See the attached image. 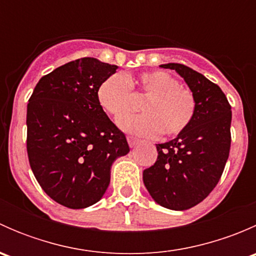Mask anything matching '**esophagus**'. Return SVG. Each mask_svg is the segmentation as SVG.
<instances>
[{
  "label": "esophagus",
  "mask_w": 256,
  "mask_h": 256,
  "mask_svg": "<svg viewBox=\"0 0 256 256\" xmlns=\"http://www.w3.org/2000/svg\"><path fill=\"white\" fill-rule=\"evenodd\" d=\"M128 142L130 144V147H136L138 144H140V141L135 138H128Z\"/></svg>",
  "instance_id": "esophagus-1"
}]
</instances>
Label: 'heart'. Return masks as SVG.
<instances>
[{"instance_id": "b5f03b06", "label": "heart", "mask_w": 256, "mask_h": 256, "mask_svg": "<svg viewBox=\"0 0 256 256\" xmlns=\"http://www.w3.org/2000/svg\"><path fill=\"white\" fill-rule=\"evenodd\" d=\"M136 85L146 96L140 105L142 114L118 118L121 130L140 138H154L160 131L172 136L187 128L196 112L194 96L167 72H147L136 80L121 74L109 76L96 92L102 109L114 118L122 115L130 108L131 88Z\"/></svg>"}]
</instances>
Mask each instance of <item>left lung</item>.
<instances>
[{
  "label": "left lung",
  "instance_id": "1",
  "mask_svg": "<svg viewBox=\"0 0 256 256\" xmlns=\"http://www.w3.org/2000/svg\"><path fill=\"white\" fill-rule=\"evenodd\" d=\"M176 70L196 100V112L174 140L157 144L154 166L142 174L152 200L172 210L190 209L208 197L220 180L230 150V105L220 88L183 64H162Z\"/></svg>",
  "mask_w": 256,
  "mask_h": 256
}]
</instances>
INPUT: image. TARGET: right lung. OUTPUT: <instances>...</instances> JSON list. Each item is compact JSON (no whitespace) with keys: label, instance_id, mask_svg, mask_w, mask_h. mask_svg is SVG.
Masks as SVG:
<instances>
[{"label":"right lung","instance_id":"1","mask_svg":"<svg viewBox=\"0 0 256 256\" xmlns=\"http://www.w3.org/2000/svg\"><path fill=\"white\" fill-rule=\"evenodd\" d=\"M118 66L86 56L43 76L27 105V152L42 190L59 204L82 209L102 198L116 158L130 151L122 131L98 102Z\"/></svg>","mask_w":256,"mask_h":256}]
</instances>
